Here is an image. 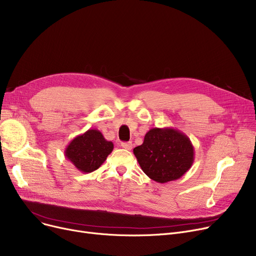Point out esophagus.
<instances>
[{"label": "esophagus", "instance_id": "34e87169", "mask_svg": "<svg viewBox=\"0 0 256 256\" xmlns=\"http://www.w3.org/2000/svg\"><path fill=\"white\" fill-rule=\"evenodd\" d=\"M121 147H122V148H124V150H130L132 147V142H122V143H121Z\"/></svg>", "mask_w": 256, "mask_h": 256}]
</instances>
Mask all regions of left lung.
Wrapping results in <instances>:
<instances>
[{
	"instance_id": "1",
	"label": "left lung",
	"mask_w": 256,
	"mask_h": 256,
	"mask_svg": "<svg viewBox=\"0 0 256 256\" xmlns=\"http://www.w3.org/2000/svg\"><path fill=\"white\" fill-rule=\"evenodd\" d=\"M134 154L147 176L165 184L180 178L194 162V146L186 135L172 128H154L146 132Z\"/></svg>"
}]
</instances>
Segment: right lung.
I'll list each match as a JSON object with an SVG mask.
<instances>
[{"label": "right lung", "instance_id": "1", "mask_svg": "<svg viewBox=\"0 0 256 256\" xmlns=\"http://www.w3.org/2000/svg\"><path fill=\"white\" fill-rule=\"evenodd\" d=\"M114 148L98 130H88L74 138L65 148V158L80 172L89 173L98 169Z\"/></svg>", "mask_w": 256, "mask_h": 256}]
</instances>
